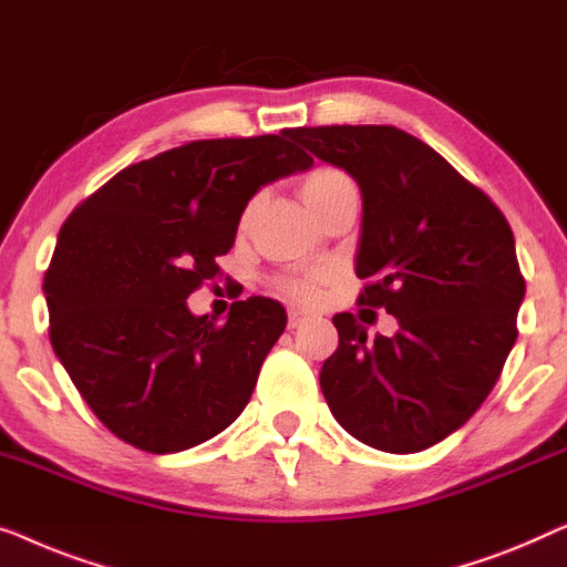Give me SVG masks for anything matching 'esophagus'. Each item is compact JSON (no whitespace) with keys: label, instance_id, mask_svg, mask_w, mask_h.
Here are the masks:
<instances>
[{"label":"esophagus","instance_id":"esophagus-1","mask_svg":"<svg viewBox=\"0 0 567 567\" xmlns=\"http://www.w3.org/2000/svg\"><path fill=\"white\" fill-rule=\"evenodd\" d=\"M310 318H313V313H308V310H300V308L287 310V323H290V329H298V326L310 321Z\"/></svg>","mask_w":567,"mask_h":567}]
</instances>
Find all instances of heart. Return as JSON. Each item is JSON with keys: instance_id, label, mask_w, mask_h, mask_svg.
I'll return each mask as SVG.
<instances>
[{"instance_id": "heart-1", "label": "heart", "mask_w": 567, "mask_h": 567, "mask_svg": "<svg viewBox=\"0 0 567 567\" xmlns=\"http://www.w3.org/2000/svg\"><path fill=\"white\" fill-rule=\"evenodd\" d=\"M349 193H357L354 179L349 177L347 172L337 169V166H321V169H313L300 185L302 200H306V205L313 210V215L321 210L323 205H329L337 200V197L349 195ZM251 215H254V205L246 207L241 226H249ZM318 280H321V277H285L280 282V290L285 295H290V298L313 300L318 290Z\"/></svg>"}]
</instances>
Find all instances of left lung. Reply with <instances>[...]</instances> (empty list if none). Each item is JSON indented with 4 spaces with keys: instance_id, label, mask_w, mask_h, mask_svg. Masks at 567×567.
<instances>
[{
    "instance_id": "obj_1",
    "label": "left lung",
    "mask_w": 567,
    "mask_h": 567,
    "mask_svg": "<svg viewBox=\"0 0 567 567\" xmlns=\"http://www.w3.org/2000/svg\"><path fill=\"white\" fill-rule=\"evenodd\" d=\"M290 138L360 185V306L398 318L367 341L337 313L339 347L321 370L333 419L374 450L409 454L465 424L516 341L524 277L514 234L491 197L424 141L393 125L295 127Z\"/></svg>"
}]
</instances>
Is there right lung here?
Listing matches in <instances>:
<instances>
[{
  "label": "right lung",
  "mask_w": 567,
  "mask_h": 567,
  "mask_svg": "<svg viewBox=\"0 0 567 567\" xmlns=\"http://www.w3.org/2000/svg\"><path fill=\"white\" fill-rule=\"evenodd\" d=\"M310 166L290 131L193 141L117 172L63 223L43 280L51 344L123 442L182 452L246 409L285 308L238 300L215 326L187 298L218 275L251 197Z\"/></svg>",
  "instance_id": "obj_1"
}]
</instances>
